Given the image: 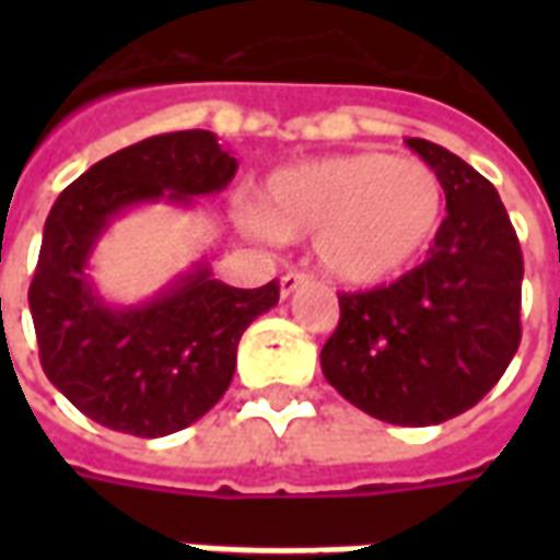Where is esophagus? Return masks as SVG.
Instances as JSON below:
<instances>
[{
  "label": "esophagus",
  "mask_w": 560,
  "mask_h": 560,
  "mask_svg": "<svg viewBox=\"0 0 560 560\" xmlns=\"http://www.w3.org/2000/svg\"><path fill=\"white\" fill-rule=\"evenodd\" d=\"M307 281H311V279H307L305 272H296V270L284 272V276H281V296L288 299L293 290H299L302 284H307Z\"/></svg>",
  "instance_id": "34e87169"
}]
</instances>
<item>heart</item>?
<instances>
[{
	"label": "heart",
	"instance_id": "b5f03b06",
	"mask_svg": "<svg viewBox=\"0 0 560 560\" xmlns=\"http://www.w3.org/2000/svg\"><path fill=\"white\" fill-rule=\"evenodd\" d=\"M255 211L279 241L316 237V258L331 279L377 284L433 244L444 191L427 162L363 151L276 171Z\"/></svg>",
	"mask_w": 560,
	"mask_h": 560
}]
</instances>
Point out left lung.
Returning <instances> with one entry per match:
<instances>
[{"instance_id":"obj_1","label":"left lung","mask_w":560,"mask_h":560,"mask_svg":"<svg viewBox=\"0 0 560 560\" xmlns=\"http://www.w3.org/2000/svg\"><path fill=\"white\" fill-rule=\"evenodd\" d=\"M435 171L447 218L427 261L366 293H340L323 374L386 424L430 427L486 398L521 346L523 255L497 188L442 144L407 139Z\"/></svg>"}]
</instances>
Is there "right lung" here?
Masks as SVG:
<instances>
[{
  "instance_id": "add662e5",
  "label": "right lung",
  "mask_w": 560,
  "mask_h": 560,
  "mask_svg": "<svg viewBox=\"0 0 560 560\" xmlns=\"http://www.w3.org/2000/svg\"><path fill=\"white\" fill-rule=\"evenodd\" d=\"M237 160L209 130L151 136L95 162L57 197L43 229L28 307L43 372L83 416L160 439L209 412L235 374L241 334L279 302V284L229 288L197 261L142 305L98 296L90 258L121 211L191 206L232 183Z\"/></svg>"
}]
</instances>
